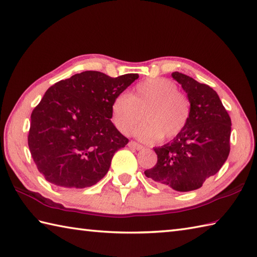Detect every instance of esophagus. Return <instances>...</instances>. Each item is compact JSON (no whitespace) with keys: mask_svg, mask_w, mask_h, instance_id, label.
Returning <instances> with one entry per match:
<instances>
[{"mask_svg":"<svg viewBox=\"0 0 257 257\" xmlns=\"http://www.w3.org/2000/svg\"><path fill=\"white\" fill-rule=\"evenodd\" d=\"M128 146L130 147V148H134L136 150H143L144 149V146L138 144V143H136V141H130Z\"/></svg>","mask_w":257,"mask_h":257,"instance_id":"34e87169","label":"esophagus"}]
</instances>
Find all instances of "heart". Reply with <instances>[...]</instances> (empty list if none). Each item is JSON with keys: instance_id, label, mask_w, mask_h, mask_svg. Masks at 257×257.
I'll return each mask as SVG.
<instances>
[{"instance_id": "1", "label": "heart", "mask_w": 257, "mask_h": 257, "mask_svg": "<svg viewBox=\"0 0 257 257\" xmlns=\"http://www.w3.org/2000/svg\"><path fill=\"white\" fill-rule=\"evenodd\" d=\"M143 116L146 121L135 130L139 139H172L187 127L191 101L172 80L147 78L136 85L129 95H118L111 102L112 121L122 134L132 132Z\"/></svg>"}]
</instances>
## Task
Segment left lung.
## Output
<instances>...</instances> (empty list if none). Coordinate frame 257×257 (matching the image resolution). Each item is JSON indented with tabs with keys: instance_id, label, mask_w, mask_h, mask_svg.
Segmentation results:
<instances>
[{
	"instance_id": "obj_1",
	"label": "left lung",
	"mask_w": 257,
	"mask_h": 257,
	"mask_svg": "<svg viewBox=\"0 0 257 257\" xmlns=\"http://www.w3.org/2000/svg\"><path fill=\"white\" fill-rule=\"evenodd\" d=\"M172 77L188 94L191 116L177 137L155 148L157 165L145 174L161 188L188 192L201 188L224 165L230 154L231 118L210 86L179 72Z\"/></svg>"
}]
</instances>
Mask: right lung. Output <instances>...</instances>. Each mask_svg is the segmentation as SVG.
I'll return each mask as SVG.
<instances>
[{"label":"right lung","instance_id":"add662e5","mask_svg":"<svg viewBox=\"0 0 257 257\" xmlns=\"http://www.w3.org/2000/svg\"><path fill=\"white\" fill-rule=\"evenodd\" d=\"M139 77L87 70L50 87L31 114L29 148L46 181L83 189L106 176L128 139L111 122V102Z\"/></svg>","mask_w":257,"mask_h":257}]
</instances>
